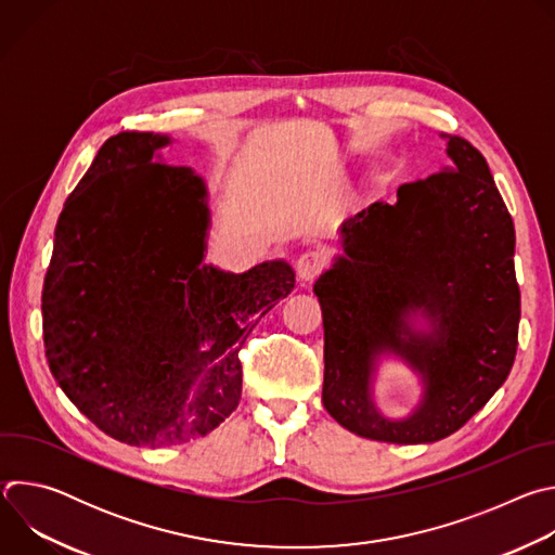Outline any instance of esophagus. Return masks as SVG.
I'll return each instance as SVG.
<instances>
[{"label": "esophagus", "mask_w": 555, "mask_h": 555, "mask_svg": "<svg viewBox=\"0 0 555 555\" xmlns=\"http://www.w3.org/2000/svg\"><path fill=\"white\" fill-rule=\"evenodd\" d=\"M325 255L319 250H307L296 261V276L302 285H309L311 281L319 279L325 270Z\"/></svg>", "instance_id": "esophagus-1"}]
</instances>
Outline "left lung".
<instances>
[{
    "label": "left lung",
    "instance_id": "1",
    "mask_svg": "<svg viewBox=\"0 0 555 555\" xmlns=\"http://www.w3.org/2000/svg\"><path fill=\"white\" fill-rule=\"evenodd\" d=\"M450 167L398 189L340 228L345 255L313 285L325 327L323 404L347 430L386 443H433L477 415L507 379L520 321L514 221L486 157L448 135ZM424 308L434 334L405 315ZM384 350L425 377L421 409L382 418L367 384Z\"/></svg>",
    "mask_w": 555,
    "mask_h": 555
}]
</instances>
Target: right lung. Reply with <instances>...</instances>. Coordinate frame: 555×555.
I'll return each mask as SVG.
<instances>
[{"label":"right lung","mask_w":555,"mask_h":555,"mask_svg":"<svg viewBox=\"0 0 555 555\" xmlns=\"http://www.w3.org/2000/svg\"><path fill=\"white\" fill-rule=\"evenodd\" d=\"M169 142L122 131L99 149L59 215L41 296L46 358L69 402L151 448L204 437L240 406V351L294 289L285 261L199 266L206 186L153 163Z\"/></svg>","instance_id":"add662e5"}]
</instances>
